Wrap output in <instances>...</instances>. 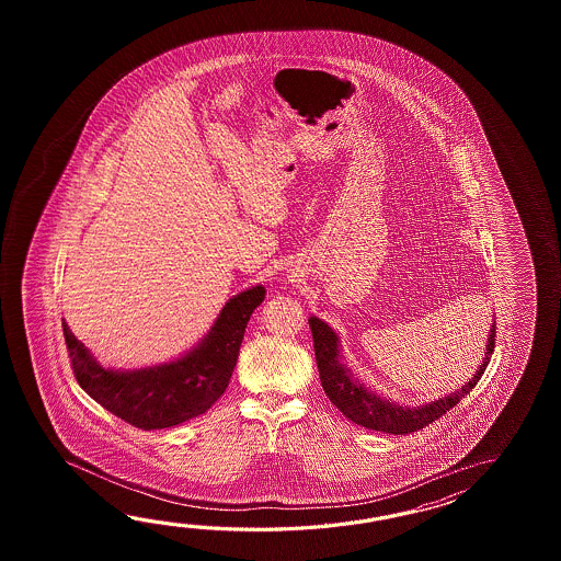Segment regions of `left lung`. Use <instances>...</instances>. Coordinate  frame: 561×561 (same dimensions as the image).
I'll list each match as a JSON object with an SVG mask.
<instances>
[{"mask_svg": "<svg viewBox=\"0 0 561 561\" xmlns=\"http://www.w3.org/2000/svg\"><path fill=\"white\" fill-rule=\"evenodd\" d=\"M309 324L322 389H324L327 397L331 399V403L346 419H351L353 423H357L360 427L382 431V433H391V435L415 433V431L427 427L433 421L443 417L449 409H454L481 379V375L488 369L493 348H495V322H493L491 324L493 329L489 333L485 358H483L479 370L473 375V379L466 382V387H461L459 391L447 394L439 401L411 409V407L389 403L387 399L377 397L365 385H360L357 379H353V373L339 360V345H336V334L333 333V329L329 324L319 321L317 317H310Z\"/></svg>", "mask_w": 561, "mask_h": 561, "instance_id": "1", "label": "left lung"}]
</instances>
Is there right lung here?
I'll return each instance as SVG.
<instances>
[{"instance_id": "obj_1", "label": "right lung", "mask_w": 561, "mask_h": 561, "mask_svg": "<svg viewBox=\"0 0 561 561\" xmlns=\"http://www.w3.org/2000/svg\"><path fill=\"white\" fill-rule=\"evenodd\" d=\"M264 293L259 285L230 298L213 331L186 357L130 373L100 367L61 321L73 377L94 401L138 430H167L198 417L227 391L247 322Z\"/></svg>"}]
</instances>
